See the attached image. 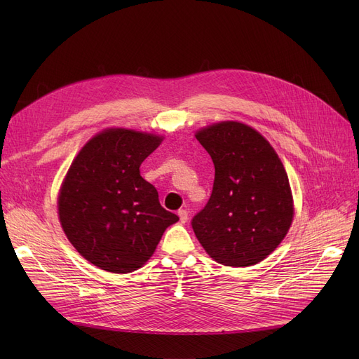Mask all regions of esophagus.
<instances>
[{
  "mask_svg": "<svg viewBox=\"0 0 359 359\" xmlns=\"http://www.w3.org/2000/svg\"><path fill=\"white\" fill-rule=\"evenodd\" d=\"M177 215H179L182 224H184L187 219H189V215H187V211H184V210H180V211L177 212Z\"/></svg>",
  "mask_w": 359,
  "mask_h": 359,
  "instance_id": "34e87169",
  "label": "esophagus"
}]
</instances>
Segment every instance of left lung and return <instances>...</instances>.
I'll return each instance as SVG.
<instances>
[{"instance_id":"left-lung-1","label":"left lung","mask_w":359,"mask_h":359,"mask_svg":"<svg viewBox=\"0 0 359 359\" xmlns=\"http://www.w3.org/2000/svg\"><path fill=\"white\" fill-rule=\"evenodd\" d=\"M215 165L212 195L192 219L201 246L217 263L252 266L288 234L294 199L285 167L255 128L221 121L195 132Z\"/></svg>"}]
</instances>
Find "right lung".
I'll return each instance as SVG.
<instances>
[{
	"label": "right lung",
	"mask_w": 359,
	"mask_h": 359,
	"mask_svg": "<svg viewBox=\"0 0 359 359\" xmlns=\"http://www.w3.org/2000/svg\"><path fill=\"white\" fill-rule=\"evenodd\" d=\"M164 137L106 128L72 160L58 194L61 227L86 260L111 273L142 268L167 227L179 221L140 172Z\"/></svg>",
	"instance_id": "1"
}]
</instances>
